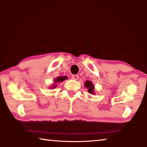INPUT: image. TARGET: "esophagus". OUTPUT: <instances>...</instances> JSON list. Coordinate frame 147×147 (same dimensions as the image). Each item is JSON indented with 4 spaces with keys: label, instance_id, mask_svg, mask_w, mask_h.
<instances>
[{
    "label": "esophagus",
    "instance_id": "obj_1",
    "mask_svg": "<svg viewBox=\"0 0 147 147\" xmlns=\"http://www.w3.org/2000/svg\"><path fill=\"white\" fill-rule=\"evenodd\" d=\"M71 77H72V78L74 80H78L79 78L78 75H77V74H74V75H72Z\"/></svg>",
    "mask_w": 147,
    "mask_h": 147
}]
</instances>
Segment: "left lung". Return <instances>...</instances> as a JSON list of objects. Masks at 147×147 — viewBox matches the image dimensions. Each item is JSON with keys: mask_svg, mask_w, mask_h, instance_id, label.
I'll list each match as a JSON object with an SVG mask.
<instances>
[{"mask_svg": "<svg viewBox=\"0 0 147 147\" xmlns=\"http://www.w3.org/2000/svg\"><path fill=\"white\" fill-rule=\"evenodd\" d=\"M84 86H85L86 88L88 89V92L90 94H95L94 92V86L93 85V82L89 80H86L85 82V84H84Z\"/></svg>", "mask_w": 147, "mask_h": 147, "instance_id": "8db88e82", "label": "left lung"}]
</instances>
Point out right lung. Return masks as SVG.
<instances>
[{"label":"right lung","instance_id":"right-lung-1","mask_svg":"<svg viewBox=\"0 0 147 147\" xmlns=\"http://www.w3.org/2000/svg\"><path fill=\"white\" fill-rule=\"evenodd\" d=\"M67 79V77L66 76H58L57 78H56L54 80V85L51 87V88H56V83L58 82H63L64 80H65Z\"/></svg>","mask_w":147,"mask_h":147}]
</instances>
